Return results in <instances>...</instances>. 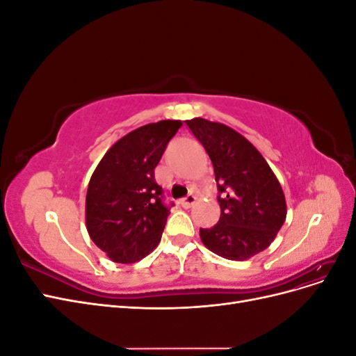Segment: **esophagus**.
<instances>
[{
    "label": "esophagus",
    "mask_w": 356,
    "mask_h": 356,
    "mask_svg": "<svg viewBox=\"0 0 356 356\" xmlns=\"http://www.w3.org/2000/svg\"><path fill=\"white\" fill-rule=\"evenodd\" d=\"M197 202V197L195 196V195H188L187 197H184V199H181L179 200V204L182 208H186V209H188V208H191L193 204H195Z\"/></svg>",
    "instance_id": "34e87169"
}]
</instances>
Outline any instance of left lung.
I'll list each match as a JSON object with an SVG mask.
<instances>
[{
    "mask_svg": "<svg viewBox=\"0 0 356 356\" xmlns=\"http://www.w3.org/2000/svg\"><path fill=\"white\" fill-rule=\"evenodd\" d=\"M213 165L220 221L200 239L222 258L243 261L270 245L286 218L284 190L261 153L234 129L207 118L186 120Z\"/></svg>",
    "mask_w": 356,
    "mask_h": 356,
    "instance_id": "obj_1",
    "label": "left lung"
}]
</instances>
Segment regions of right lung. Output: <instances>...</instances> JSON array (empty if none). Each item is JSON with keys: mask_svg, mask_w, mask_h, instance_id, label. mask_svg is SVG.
<instances>
[{"mask_svg": "<svg viewBox=\"0 0 356 356\" xmlns=\"http://www.w3.org/2000/svg\"><path fill=\"white\" fill-rule=\"evenodd\" d=\"M179 120H160L129 132L105 153L89 181L86 227L114 263H136L159 245L170 208L161 202L154 169Z\"/></svg>", "mask_w": 356, "mask_h": 356, "instance_id": "add662e5", "label": "right lung"}]
</instances>
